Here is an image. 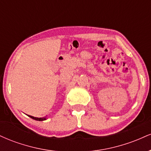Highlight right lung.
I'll list each match as a JSON object with an SVG mask.
<instances>
[{"label":"right lung","mask_w":151,"mask_h":151,"mask_svg":"<svg viewBox=\"0 0 151 151\" xmlns=\"http://www.w3.org/2000/svg\"><path fill=\"white\" fill-rule=\"evenodd\" d=\"M28 116L30 117L31 119H34V120H36V121H44V120H46V118H37V117L32 116H30V115H28Z\"/></svg>","instance_id":"add662e5"}]
</instances>
